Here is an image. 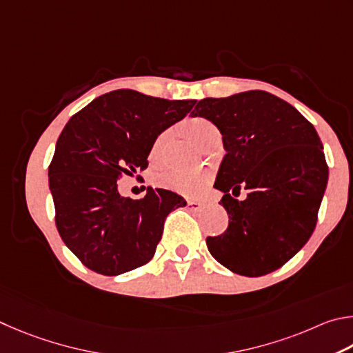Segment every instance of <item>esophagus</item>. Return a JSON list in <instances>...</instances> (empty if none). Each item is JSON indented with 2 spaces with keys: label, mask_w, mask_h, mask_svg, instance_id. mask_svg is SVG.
<instances>
[{
  "label": "esophagus",
  "mask_w": 353,
  "mask_h": 353,
  "mask_svg": "<svg viewBox=\"0 0 353 353\" xmlns=\"http://www.w3.org/2000/svg\"><path fill=\"white\" fill-rule=\"evenodd\" d=\"M206 203L203 201H195V200H188V208L190 211H200L201 208H205Z\"/></svg>",
  "instance_id": "obj_1"
}]
</instances>
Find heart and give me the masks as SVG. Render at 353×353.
<instances>
[{
    "label": "heart",
    "mask_w": 353,
    "mask_h": 353,
    "mask_svg": "<svg viewBox=\"0 0 353 353\" xmlns=\"http://www.w3.org/2000/svg\"><path fill=\"white\" fill-rule=\"evenodd\" d=\"M184 133L192 139L196 145L201 148L208 145L209 142L215 138H220L219 128L214 125L211 121L205 117H190L184 122ZM158 147L159 141H157L152 147L150 158H158ZM209 173L196 170V172H186V170H169L159 176V184L163 188H167L175 192L186 195V196H199L205 192L209 184Z\"/></svg>",
    "instance_id": "1"
}]
</instances>
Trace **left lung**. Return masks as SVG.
<instances>
[{"label": "left lung", "instance_id": "1", "mask_svg": "<svg viewBox=\"0 0 353 353\" xmlns=\"http://www.w3.org/2000/svg\"><path fill=\"white\" fill-rule=\"evenodd\" d=\"M192 116L220 130L226 150L214 188L223 192L230 225L206 239L209 252L248 277L281 268L313 234L329 180L316 130L293 105L261 90L206 97ZM242 187L249 195L240 202L233 197Z\"/></svg>", "mask_w": 353, "mask_h": 353}]
</instances>
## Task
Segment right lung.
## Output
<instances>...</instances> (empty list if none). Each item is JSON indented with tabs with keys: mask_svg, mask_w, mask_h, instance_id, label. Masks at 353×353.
Returning <instances> with one entry per match:
<instances>
[{
	"mask_svg": "<svg viewBox=\"0 0 353 353\" xmlns=\"http://www.w3.org/2000/svg\"><path fill=\"white\" fill-rule=\"evenodd\" d=\"M195 102L116 90L68 121L49 164V189L60 237L86 268L117 276L153 257L165 217L186 201L152 188L141 200L125 199L117 180L147 169L158 134Z\"/></svg>",
	"mask_w": 353,
	"mask_h": 353,
	"instance_id": "right-lung-1",
	"label": "right lung"
}]
</instances>
